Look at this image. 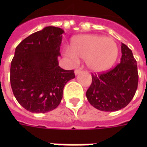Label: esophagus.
<instances>
[{"label":"esophagus","instance_id":"34e87169","mask_svg":"<svg viewBox=\"0 0 147 147\" xmlns=\"http://www.w3.org/2000/svg\"><path fill=\"white\" fill-rule=\"evenodd\" d=\"M82 72V69H76V70L74 71V73H75V74H80Z\"/></svg>","mask_w":147,"mask_h":147}]
</instances>
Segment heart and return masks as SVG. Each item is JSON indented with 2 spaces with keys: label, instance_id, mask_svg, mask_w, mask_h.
<instances>
[{
  "label": "heart",
  "instance_id": "b5f03b06",
  "mask_svg": "<svg viewBox=\"0 0 147 147\" xmlns=\"http://www.w3.org/2000/svg\"><path fill=\"white\" fill-rule=\"evenodd\" d=\"M73 59H85L88 69L95 73L110 69L119 55V48L111 37L86 34L74 37L69 47Z\"/></svg>",
  "mask_w": 147,
  "mask_h": 147
}]
</instances>
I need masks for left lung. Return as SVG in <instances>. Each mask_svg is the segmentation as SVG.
Wrapping results in <instances>:
<instances>
[{"instance_id":"left-lung-1","label":"left lung","mask_w":147,"mask_h":147,"mask_svg":"<svg viewBox=\"0 0 147 147\" xmlns=\"http://www.w3.org/2000/svg\"><path fill=\"white\" fill-rule=\"evenodd\" d=\"M120 63L112 69L92 74V82L86 96L89 103L101 111H117L127 106L136 93L138 85L137 61L133 52L121 45Z\"/></svg>"}]
</instances>
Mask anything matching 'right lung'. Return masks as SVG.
<instances>
[{"instance_id":"1","label":"right lung","mask_w":147,"mask_h":147,"mask_svg":"<svg viewBox=\"0 0 147 147\" xmlns=\"http://www.w3.org/2000/svg\"><path fill=\"white\" fill-rule=\"evenodd\" d=\"M63 29L49 26L17 46L10 65V85L16 100L32 113L55 110L74 71L60 68L58 56Z\"/></svg>"}]
</instances>
